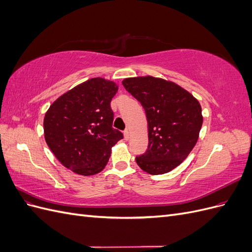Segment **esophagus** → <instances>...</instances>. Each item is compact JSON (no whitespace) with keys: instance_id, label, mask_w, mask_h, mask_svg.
Listing matches in <instances>:
<instances>
[{"instance_id":"esophagus-1","label":"esophagus","mask_w":252,"mask_h":252,"mask_svg":"<svg viewBox=\"0 0 252 252\" xmlns=\"http://www.w3.org/2000/svg\"><path fill=\"white\" fill-rule=\"evenodd\" d=\"M124 138H125V140H129V130H128V129H126V130L124 131Z\"/></svg>"}]
</instances>
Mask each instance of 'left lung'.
I'll use <instances>...</instances> for the list:
<instances>
[{
  "mask_svg": "<svg viewBox=\"0 0 252 252\" xmlns=\"http://www.w3.org/2000/svg\"><path fill=\"white\" fill-rule=\"evenodd\" d=\"M123 86L146 113L148 148L136 164L149 174H164L178 167L191 152L203 124L196 98L171 81L151 75L127 78Z\"/></svg>",
  "mask_w": 252,
  "mask_h": 252,
  "instance_id": "left-lung-1",
  "label": "left lung"
}]
</instances>
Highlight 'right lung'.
Wrapping results in <instances>:
<instances>
[{
	"label": "right lung",
	"mask_w": 252,
	"mask_h": 252,
	"mask_svg": "<svg viewBox=\"0 0 252 252\" xmlns=\"http://www.w3.org/2000/svg\"><path fill=\"white\" fill-rule=\"evenodd\" d=\"M116 83L89 79L53 102L44 117V136L59 162L74 173L94 175L107 165L123 133L112 128Z\"/></svg>",
	"instance_id": "right-lung-1"
}]
</instances>
